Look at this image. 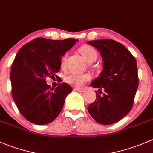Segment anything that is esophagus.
<instances>
[{"instance_id": "obj_1", "label": "esophagus", "mask_w": 153, "mask_h": 153, "mask_svg": "<svg viewBox=\"0 0 153 153\" xmlns=\"http://www.w3.org/2000/svg\"><path fill=\"white\" fill-rule=\"evenodd\" d=\"M74 90L75 91H78V92H84V89H81V88H79V87H75L74 88Z\"/></svg>"}]
</instances>
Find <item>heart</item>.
Listing matches in <instances>:
<instances>
[{
    "mask_svg": "<svg viewBox=\"0 0 153 153\" xmlns=\"http://www.w3.org/2000/svg\"><path fill=\"white\" fill-rule=\"evenodd\" d=\"M79 51L88 63L94 62L97 58V51L93 47L90 46V45H83L79 48ZM66 60H67V54H65L60 60L61 67H64L66 63ZM90 79V76L88 74L71 73L66 78V83L71 84V85L81 87L84 83L88 81Z\"/></svg>",
    "mask_w": 153,
    "mask_h": 153,
    "instance_id": "heart-1",
    "label": "heart"
}]
</instances>
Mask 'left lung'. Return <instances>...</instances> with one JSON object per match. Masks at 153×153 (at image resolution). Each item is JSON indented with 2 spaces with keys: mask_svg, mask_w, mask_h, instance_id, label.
Returning a JSON list of instances; mask_svg holds the SVG:
<instances>
[{
  "mask_svg": "<svg viewBox=\"0 0 153 153\" xmlns=\"http://www.w3.org/2000/svg\"><path fill=\"white\" fill-rule=\"evenodd\" d=\"M88 43L100 51L104 61L103 70L90 86L104 93L101 96L96 92V101L87 110L99 124L111 125L126 116L132 108L139 83L137 62L123 45L115 40Z\"/></svg>",
  "mask_w": 153,
  "mask_h": 153,
  "instance_id": "left-lung-1",
  "label": "left lung"
}]
</instances>
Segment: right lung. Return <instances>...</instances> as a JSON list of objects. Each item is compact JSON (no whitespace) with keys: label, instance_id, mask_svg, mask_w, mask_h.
<instances>
[{"label":"right lung","instance_id":"right-lung-1","mask_svg":"<svg viewBox=\"0 0 153 153\" xmlns=\"http://www.w3.org/2000/svg\"><path fill=\"white\" fill-rule=\"evenodd\" d=\"M78 40H51L36 38L22 47L10 72L13 99L22 116L36 125L54 121L60 114L65 99L72 88L66 83L56 88L46 78L59 77L60 60Z\"/></svg>","mask_w":153,"mask_h":153}]
</instances>
